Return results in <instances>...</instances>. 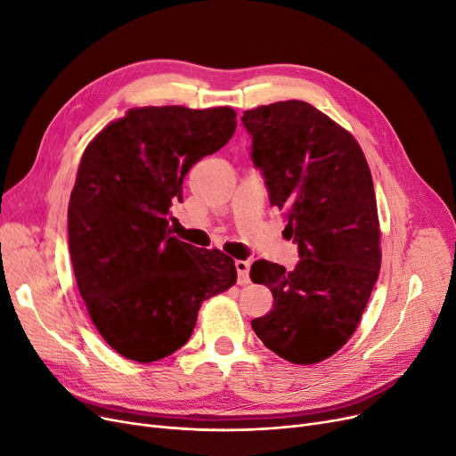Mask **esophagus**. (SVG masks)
Returning a JSON list of instances; mask_svg holds the SVG:
<instances>
[{
  "label": "esophagus",
  "instance_id": "obj_1",
  "mask_svg": "<svg viewBox=\"0 0 456 456\" xmlns=\"http://www.w3.org/2000/svg\"><path fill=\"white\" fill-rule=\"evenodd\" d=\"M236 272H239V283L248 285L249 283V263L248 261H234Z\"/></svg>",
  "mask_w": 456,
  "mask_h": 456
}]
</instances>
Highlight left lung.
<instances>
[{"mask_svg": "<svg viewBox=\"0 0 456 456\" xmlns=\"http://www.w3.org/2000/svg\"><path fill=\"white\" fill-rule=\"evenodd\" d=\"M251 162L283 234L298 246L292 270L255 261L249 277L266 285L273 309L251 321L266 348L311 365L338 352L358 328L380 272V229L372 176L362 147L304 101L248 110Z\"/></svg>", "mask_w": 456, "mask_h": 456, "instance_id": "left-lung-1", "label": "left lung"}]
</instances>
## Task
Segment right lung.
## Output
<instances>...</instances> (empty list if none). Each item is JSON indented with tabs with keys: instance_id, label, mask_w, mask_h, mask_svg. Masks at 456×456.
I'll return each instance as SVG.
<instances>
[{
	"instance_id": "1",
	"label": "right lung",
	"mask_w": 456,
	"mask_h": 456,
	"mask_svg": "<svg viewBox=\"0 0 456 456\" xmlns=\"http://www.w3.org/2000/svg\"><path fill=\"white\" fill-rule=\"evenodd\" d=\"M231 108H135L87 145L69 203L77 290L104 341L134 362L188 343L201 302L236 283L234 261L173 236L169 208L203 156L234 134Z\"/></svg>"
}]
</instances>
